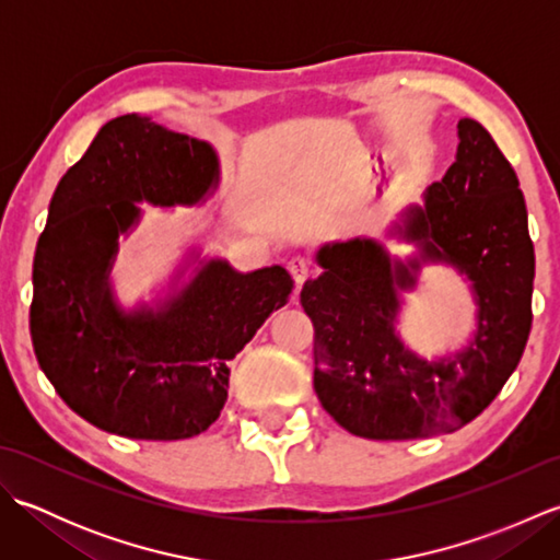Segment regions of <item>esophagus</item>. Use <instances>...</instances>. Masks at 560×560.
<instances>
[{"label":"esophagus","mask_w":560,"mask_h":560,"mask_svg":"<svg viewBox=\"0 0 560 560\" xmlns=\"http://www.w3.org/2000/svg\"><path fill=\"white\" fill-rule=\"evenodd\" d=\"M289 269H291L293 279H295V283H299V287H303V281L313 273V265L305 257H293L289 261Z\"/></svg>","instance_id":"obj_1"}]
</instances>
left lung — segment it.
Here are the masks:
<instances>
[{
  "label": "left lung",
  "mask_w": 560,
  "mask_h": 560,
  "mask_svg": "<svg viewBox=\"0 0 560 560\" xmlns=\"http://www.w3.org/2000/svg\"><path fill=\"white\" fill-rule=\"evenodd\" d=\"M457 153L395 229L413 245L392 257L373 237L317 249L323 273L301 303L315 327V392L349 433L409 440L452 433L489 407L513 375L532 329L534 245L513 165L469 117L457 122ZM425 264L457 268L478 313L457 352L428 362L396 331L401 292Z\"/></svg>",
  "instance_id": "1"
}]
</instances>
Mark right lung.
I'll return each mask as SVG.
<instances>
[{
	"mask_svg": "<svg viewBox=\"0 0 560 560\" xmlns=\"http://www.w3.org/2000/svg\"><path fill=\"white\" fill-rule=\"evenodd\" d=\"M219 183L209 141L132 113L105 122L55 189L33 261V349L67 407L101 431L205 433L229 399V363L291 299L281 265L237 271L189 247L159 299L117 301L110 271L139 205L197 207Z\"/></svg>",
	"mask_w": 560,
	"mask_h": 560,
	"instance_id": "right-lung-1",
	"label": "right lung"
}]
</instances>
